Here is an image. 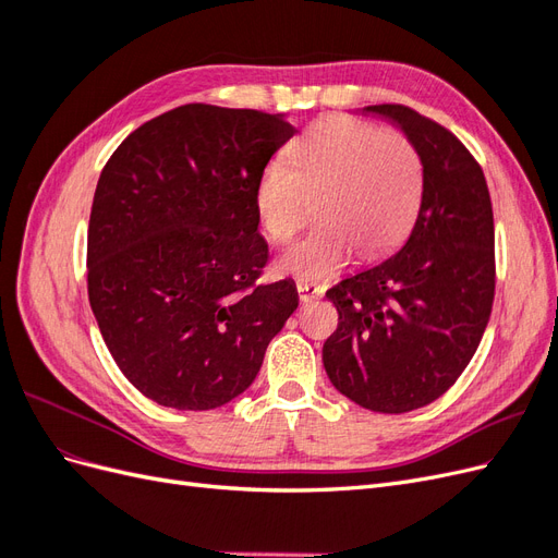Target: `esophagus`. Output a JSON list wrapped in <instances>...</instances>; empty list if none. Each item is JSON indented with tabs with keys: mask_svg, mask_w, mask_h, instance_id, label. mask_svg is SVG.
Instances as JSON below:
<instances>
[{
	"mask_svg": "<svg viewBox=\"0 0 558 558\" xmlns=\"http://www.w3.org/2000/svg\"><path fill=\"white\" fill-rule=\"evenodd\" d=\"M326 289L324 286H316V283H310V281H298V295L302 302H314V300H320L324 298Z\"/></svg>",
	"mask_w": 558,
	"mask_h": 558,
	"instance_id": "1",
	"label": "esophagus"
}]
</instances>
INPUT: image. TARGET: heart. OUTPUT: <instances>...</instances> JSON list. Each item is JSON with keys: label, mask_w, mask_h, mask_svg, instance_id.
<instances>
[{"label": "heart", "mask_w": 558, "mask_h": 558, "mask_svg": "<svg viewBox=\"0 0 558 558\" xmlns=\"http://www.w3.org/2000/svg\"><path fill=\"white\" fill-rule=\"evenodd\" d=\"M424 193L418 150L400 132L335 116L291 148V165L269 160L256 183V214L269 238L289 242L316 205L318 228L277 263L279 272L326 279L351 251L375 258L410 230Z\"/></svg>", "instance_id": "b5f03b06"}]
</instances>
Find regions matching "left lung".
<instances>
[{
  "label": "left lung",
  "mask_w": 558,
  "mask_h": 558,
  "mask_svg": "<svg viewBox=\"0 0 558 558\" xmlns=\"http://www.w3.org/2000/svg\"><path fill=\"white\" fill-rule=\"evenodd\" d=\"M363 113L414 144L424 193L402 248L326 293L340 324L324 367L361 408L402 414L440 398L482 342L496 291L494 211L482 167L447 128L402 105Z\"/></svg>",
  "instance_id": "8db88e82"
}]
</instances>
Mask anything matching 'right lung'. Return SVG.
Here are the masks:
<instances>
[{"label": "right lung", "instance_id": "right-lung-1", "mask_svg": "<svg viewBox=\"0 0 558 558\" xmlns=\"http://www.w3.org/2000/svg\"><path fill=\"white\" fill-rule=\"evenodd\" d=\"M293 132L283 113L185 105L134 130L99 174L90 307L121 373L162 408L244 393L298 310L291 279L256 286L267 244L253 199Z\"/></svg>", "mask_w": 558, "mask_h": 558}]
</instances>
